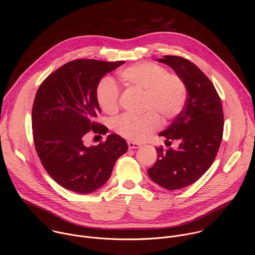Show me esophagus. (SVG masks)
<instances>
[{
	"instance_id": "34e87169",
	"label": "esophagus",
	"mask_w": 255,
	"mask_h": 255,
	"mask_svg": "<svg viewBox=\"0 0 255 255\" xmlns=\"http://www.w3.org/2000/svg\"><path fill=\"white\" fill-rule=\"evenodd\" d=\"M140 146H141V145L139 143L128 141V147H129V149H136V148H139Z\"/></svg>"
}]
</instances>
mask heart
<instances>
[{"mask_svg": "<svg viewBox=\"0 0 255 255\" xmlns=\"http://www.w3.org/2000/svg\"><path fill=\"white\" fill-rule=\"evenodd\" d=\"M121 82L144 92L145 115H122L114 121V130L133 142L146 140L161 126V118H176L186 106L188 89L179 75L169 72L163 65L141 62L129 65L119 72ZM96 101L101 110L114 114L119 109V90L110 78H103L96 87Z\"/></svg>", "mask_w": 255, "mask_h": 255, "instance_id": "1", "label": "heart"}]
</instances>
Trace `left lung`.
I'll return each instance as SVG.
<instances>
[{
  "instance_id": "obj_1",
  "label": "left lung",
  "mask_w": 255,
  "mask_h": 255,
  "mask_svg": "<svg viewBox=\"0 0 255 255\" xmlns=\"http://www.w3.org/2000/svg\"><path fill=\"white\" fill-rule=\"evenodd\" d=\"M158 61L169 65L184 79L186 106L159 136L179 142L178 148L157 147V160L148 168L149 177L160 187L173 191L197 181L212 165L223 137L224 115L221 99L213 83L187 58L164 55Z\"/></svg>"
}]
</instances>
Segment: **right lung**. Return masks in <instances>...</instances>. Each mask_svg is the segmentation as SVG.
Instances as JSON below:
<instances>
[{"label":"right lung","mask_w":255,"mask_h":255,"mask_svg":"<svg viewBox=\"0 0 255 255\" xmlns=\"http://www.w3.org/2000/svg\"><path fill=\"white\" fill-rule=\"evenodd\" d=\"M123 63L71 60L50 74L36 93L32 107L36 152L48 174L69 191L89 194L102 187L116 160L127 151L126 141L115 133L96 146L85 145L90 132H108L95 121L101 113L96 87Z\"/></svg>","instance_id":"right-lung-1"}]
</instances>
